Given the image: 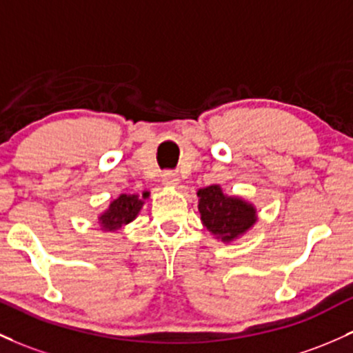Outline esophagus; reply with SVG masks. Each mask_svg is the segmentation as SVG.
Wrapping results in <instances>:
<instances>
[{
  "instance_id": "esophagus-1",
  "label": "esophagus",
  "mask_w": 353,
  "mask_h": 353,
  "mask_svg": "<svg viewBox=\"0 0 353 353\" xmlns=\"http://www.w3.org/2000/svg\"><path fill=\"white\" fill-rule=\"evenodd\" d=\"M162 184H164L165 188H176V185L179 184V177L172 172H164L162 174Z\"/></svg>"
}]
</instances>
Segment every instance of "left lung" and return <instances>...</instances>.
Returning a JSON list of instances; mask_svg holds the SVG:
<instances>
[{
    "instance_id": "left-lung-1",
    "label": "left lung",
    "mask_w": 353,
    "mask_h": 353,
    "mask_svg": "<svg viewBox=\"0 0 353 353\" xmlns=\"http://www.w3.org/2000/svg\"><path fill=\"white\" fill-rule=\"evenodd\" d=\"M197 209L203 226L224 245L238 241L258 223L254 204L241 196H230L219 184L197 191Z\"/></svg>"
}]
</instances>
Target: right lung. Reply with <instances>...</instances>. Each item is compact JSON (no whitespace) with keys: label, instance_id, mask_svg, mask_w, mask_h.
Instances as JSON below:
<instances>
[{"label":"right lung","instance_id":"right-lung-1","mask_svg":"<svg viewBox=\"0 0 353 353\" xmlns=\"http://www.w3.org/2000/svg\"><path fill=\"white\" fill-rule=\"evenodd\" d=\"M149 192H142V197L139 194H120L110 201L105 211L100 212L97 216L99 219V226L103 233H115V231L122 230L127 224H130L137 218L141 209L144 208Z\"/></svg>","mask_w":353,"mask_h":353}]
</instances>
